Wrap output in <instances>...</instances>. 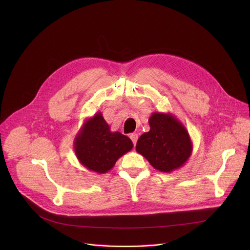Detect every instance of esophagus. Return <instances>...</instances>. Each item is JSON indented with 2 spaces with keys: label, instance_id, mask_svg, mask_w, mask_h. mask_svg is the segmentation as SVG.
Returning a JSON list of instances; mask_svg holds the SVG:
<instances>
[{
  "label": "esophagus",
  "instance_id": "1",
  "mask_svg": "<svg viewBox=\"0 0 250 250\" xmlns=\"http://www.w3.org/2000/svg\"><path fill=\"white\" fill-rule=\"evenodd\" d=\"M130 139H131L132 142H133V146H135V145H136V141H137V139H138V134H137V133H131V134H130Z\"/></svg>",
  "mask_w": 250,
  "mask_h": 250
}]
</instances>
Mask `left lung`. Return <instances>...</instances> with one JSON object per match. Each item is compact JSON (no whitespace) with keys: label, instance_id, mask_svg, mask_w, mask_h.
Masks as SVG:
<instances>
[{"label":"left lung","instance_id":"1","mask_svg":"<svg viewBox=\"0 0 250 250\" xmlns=\"http://www.w3.org/2000/svg\"><path fill=\"white\" fill-rule=\"evenodd\" d=\"M150 130L141 134L136 151L160 172L179 169L190 158L193 144L185 125L173 114L154 112L148 120Z\"/></svg>","mask_w":250,"mask_h":250}]
</instances>
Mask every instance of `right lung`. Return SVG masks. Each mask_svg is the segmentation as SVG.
Segmentation results:
<instances>
[{
    "label": "right lung",
    "instance_id": "1",
    "mask_svg": "<svg viewBox=\"0 0 250 250\" xmlns=\"http://www.w3.org/2000/svg\"><path fill=\"white\" fill-rule=\"evenodd\" d=\"M132 147L130 138L119 131H111L101 112L85 121L74 139V151L79 162L99 174L113 169L117 160Z\"/></svg>",
    "mask_w": 250,
    "mask_h": 250
}]
</instances>
